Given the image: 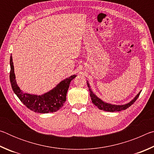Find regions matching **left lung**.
I'll return each mask as SVG.
<instances>
[{
    "instance_id": "obj_1",
    "label": "left lung",
    "mask_w": 154,
    "mask_h": 154,
    "mask_svg": "<svg viewBox=\"0 0 154 154\" xmlns=\"http://www.w3.org/2000/svg\"><path fill=\"white\" fill-rule=\"evenodd\" d=\"M87 84L88 87L89 88V91H90V95L91 99H92V102L94 103V105H95L97 107L100 109V110H103L105 111L108 112H114V111H120L122 110H125L127 108H128L129 106H131L132 104H133L135 101L137 100V99L139 97L141 91L137 94V96L132 99L131 101H130L129 103H128L125 105H113L111 103H106L105 101L101 100L100 98H99L97 96H96L94 93L92 92V90H91L90 84L87 81Z\"/></svg>"
}]
</instances>
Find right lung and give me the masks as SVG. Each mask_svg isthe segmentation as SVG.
Listing matches in <instances>:
<instances>
[{
  "label": "right lung",
  "instance_id": "add662e5",
  "mask_svg": "<svg viewBox=\"0 0 154 154\" xmlns=\"http://www.w3.org/2000/svg\"><path fill=\"white\" fill-rule=\"evenodd\" d=\"M10 82L14 93L19 98L21 102L28 109L36 113H53L62 108L66 101V93L69 90L70 83L77 77L76 75H71V77L62 80L55 88L49 92L41 95H36L24 92L17 85L11 55L10 57Z\"/></svg>",
  "mask_w": 154,
  "mask_h": 154
}]
</instances>
